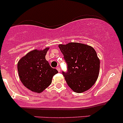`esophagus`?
Listing matches in <instances>:
<instances>
[{"instance_id": "obj_1", "label": "esophagus", "mask_w": 123, "mask_h": 123, "mask_svg": "<svg viewBox=\"0 0 123 123\" xmlns=\"http://www.w3.org/2000/svg\"><path fill=\"white\" fill-rule=\"evenodd\" d=\"M56 69H57V70L58 71H59V72H60V67H56Z\"/></svg>"}]
</instances>
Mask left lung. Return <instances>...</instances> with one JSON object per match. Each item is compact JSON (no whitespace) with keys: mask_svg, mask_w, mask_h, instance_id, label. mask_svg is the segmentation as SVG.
<instances>
[{"mask_svg":"<svg viewBox=\"0 0 123 123\" xmlns=\"http://www.w3.org/2000/svg\"><path fill=\"white\" fill-rule=\"evenodd\" d=\"M67 64V72L63 71L68 86L77 93L90 89L98 79L100 60L96 51L85 44L70 42L59 45Z\"/></svg>","mask_w":123,"mask_h":123,"instance_id":"left-lung-1","label":"left lung"}]
</instances>
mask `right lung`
<instances>
[{
  "mask_svg": "<svg viewBox=\"0 0 123 123\" xmlns=\"http://www.w3.org/2000/svg\"><path fill=\"white\" fill-rule=\"evenodd\" d=\"M49 48L32 50L19 60L17 69L23 85L37 93L43 92L52 83L53 75L58 73L45 59Z\"/></svg>",
  "mask_w": 123,
  "mask_h": 123,
  "instance_id": "1",
  "label": "right lung"
}]
</instances>
